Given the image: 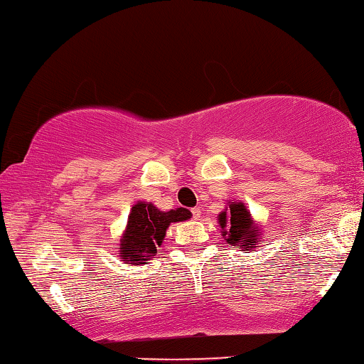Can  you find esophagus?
<instances>
[{"instance_id": "1", "label": "esophagus", "mask_w": 364, "mask_h": 364, "mask_svg": "<svg viewBox=\"0 0 364 364\" xmlns=\"http://www.w3.org/2000/svg\"><path fill=\"white\" fill-rule=\"evenodd\" d=\"M193 212V217L196 218V220H199L200 218V207H194V209H191Z\"/></svg>"}]
</instances>
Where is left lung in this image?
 <instances>
[{"mask_svg": "<svg viewBox=\"0 0 364 364\" xmlns=\"http://www.w3.org/2000/svg\"><path fill=\"white\" fill-rule=\"evenodd\" d=\"M218 225L227 245L240 246L243 251H255L262 241V228L241 200H228L227 207L218 213Z\"/></svg>", "mask_w": 364, "mask_h": 364, "instance_id": "left-lung-1", "label": "left lung"}]
</instances>
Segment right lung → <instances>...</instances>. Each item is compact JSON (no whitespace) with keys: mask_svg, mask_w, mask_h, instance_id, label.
Wrapping results in <instances>:
<instances>
[{"mask_svg":"<svg viewBox=\"0 0 364 364\" xmlns=\"http://www.w3.org/2000/svg\"><path fill=\"white\" fill-rule=\"evenodd\" d=\"M193 213L184 207L161 212L152 203H137L131 207L128 223L117 247L118 257L124 264L142 265L157 256V247L164 243L166 228L171 223L189 220Z\"/></svg>","mask_w":364,"mask_h":364,"instance_id":"add662e5","label":"right lung"}]
</instances>
